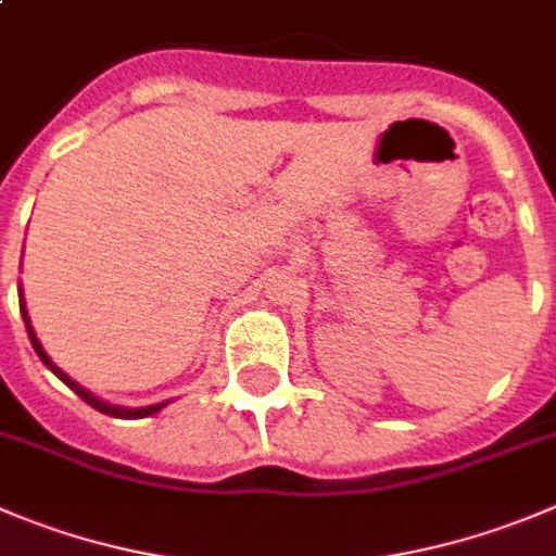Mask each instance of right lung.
<instances>
[{
  "label": "right lung",
  "instance_id": "add662e5",
  "mask_svg": "<svg viewBox=\"0 0 556 556\" xmlns=\"http://www.w3.org/2000/svg\"><path fill=\"white\" fill-rule=\"evenodd\" d=\"M18 295H21V318H24V324H27V334H29V342H33L35 354L40 356V362H43V365L49 367V370L54 372V376L60 378V381L65 383V387H71V389H74V392H76V395L81 397V401H85V403H90V406H92V408H98V412H101V414H109V417H123V419H142V417H150V414L161 412V408L167 406L169 401H164V403H153V406H142V408L112 406V403L101 401V397H96V395H92V392H87V389L81 387V383H76L74 378L67 376L65 370H60V367H56L54 362H51V356L46 354V351H43V345H40V340H38V334H35V329H33V320H29V315H27V304H24V293H18Z\"/></svg>",
  "mask_w": 556,
  "mask_h": 556
}]
</instances>
